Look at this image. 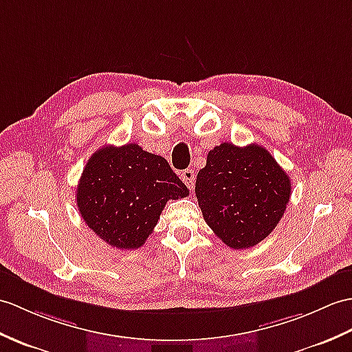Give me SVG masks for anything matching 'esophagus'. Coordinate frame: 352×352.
I'll list each match as a JSON object with an SVG mask.
<instances>
[{"label": "esophagus", "mask_w": 352, "mask_h": 352, "mask_svg": "<svg viewBox=\"0 0 352 352\" xmlns=\"http://www.w3.org/2000/svg\"><path fill=\"white\" fill-rule=\"evenodd\" d=\"M182 179H183V183L187 187H189L190 190H193V187H195V173H193V169H190V168L184 169L183 173H182Z\"/></svg>", "instance_id": "34e87169"}]
</instances>
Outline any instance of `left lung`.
Here are the masks:
<instances>
[{
  "label": "left lung",
  "instance_id": "1",
  "mask_svg": "<svg viewBox=\"0 0 352 352\" xmlns=\"http://www.w3.org/2000/svg\"><path fill=\"white\" fill-rule=\"evenodd\" d=\"M195 193L213 232L231 249L256 246L279 223L291 179L261 145L223 142L207 156Z\"/></svg>",
  "mask_w": 352,
  "mask_h": 352
}]
</instances>
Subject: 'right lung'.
Masks as SVG:
<instances>
[{
    "instance_id": "right-lung-1",
    "label": "right lung",
    "mask_w": 352,
    "mask_h": 352,
    "mask_svg": "<svg viewBox=\"0 0 352 352\" xmlns=\"http://www.w3.org/2000/svg\"><path fill=\"white\" fill-rule=\"evenodd\" d=\"M189 189L166 159L138 144L102 146L80 175L76 202L89 230L112 248H141L157 225L169 199Z\"/></svg>"
}]
</instances>
